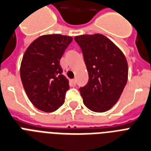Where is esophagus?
Wrapping results in <instances>:
<instances>
[{"instance_id":"34e87169","label":"esophagus","mask_w":151,"mask_h":151,"mask_svg":"<svg viewBox=\"0 0 151 151\" xmlns=\"http://www.w3.org/2000/svg\"><path fill=\"white\" fill-rule=\"evenodd\" d=\"M70 84H72V86H75L76 85V80L75 79H72L70 81Z\"/></svg>"}]
</instances>
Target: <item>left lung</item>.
Returning a JSON list of instances; mask_svg holds the SVG:
<instances>
[{
  "label": "left lung",
  "mask_w": 151,
  "mask_h": 151,
  "mask_svg": "<svg viewBox=\"0 0 151 151\" xmlns=\"http://www.w3.org/2000/svg\"><path fill=\"white\" fill-rule=\"evenodd\" d=\"M74 40L81 47L89 80L80 88L83 102L95 112L109 110L118 101L128 80V63L118 46L101 34Z\"/></svg>",
  "instance_id": "left-lung-1"
}]
</instances>
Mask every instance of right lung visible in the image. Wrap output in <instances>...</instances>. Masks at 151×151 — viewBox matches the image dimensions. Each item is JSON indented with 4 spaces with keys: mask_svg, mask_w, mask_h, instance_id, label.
Segmentation results:
<instances>
[{
    "mask_svg": "<svg viewBox=\"0 0 151 151\" xmlns=\"http://www.w3.org/2000/svg\"><path fill=\"white\" fill-rule=\"evenodd\" d=\"M72 40L60 34L41 35L24 52L21 79L27 96L38 109L52 112L64 103L69 81L62 74L60 60Z\"/></svg>",
    "mask_w": 151,
    "mask_h": 151,
    "instance_id": "1",
    "label": "right lung"
}]
</instances>
